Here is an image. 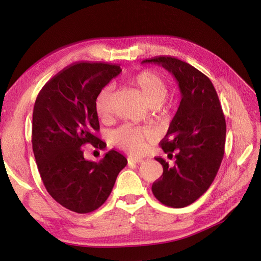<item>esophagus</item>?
Instances as JSON below:
<instances>
[{
    "label": "esophagus",
    "mask_w": 261,
    "mask_h": 261,
    "mask_svg": "<svg viewBox=\"0 0 261 261\" xmlns=\"http://www.w3.org/2000/svg\"><path fill=\"white\" fill-rule=\"evenodd\" d=\"M143 162L142 158H138V156H129L128 158V163H135V164H140Z\"/></svg>",
    "instance_id": "esophagus-1"
}]
</instances>
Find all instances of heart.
Segmentation results:
<instances>
[{"label": "heart", "mask_w": 261, "mask_h": 261, "mask_svg": "<svg viewBox=\"0 0 261 261\" xmlns=\"http://www.w3.org/2000/svg\"><path fill=\"white\" fill-rule=\"evenodd\" d=\"M133 84L146 98L151 106H156L163 101L168 94V86L165 80L159 74L151 71H142L133 77ZM95 108L98 115L101 118H108L113 112V86L107 85L100 93L97 95L95 100ZM152 137V133L149 129L123 126L113 133V142L121 149L140 153L145 150L146 140Z\"/></svg>", "instance_id": "heart-1"}]
</instances>
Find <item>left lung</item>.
Here are the masks:
<instances>
[{
	"mask_svg": "<svg viewBox=\"0 0 261 261\" xmlns=\"http://www.w3.org/2000/svg\"><path fill=\"white\" fill-rule=\"evenodd\" d=\"M176 79L181 101L169 124L161 147L173 156L174 166L156 158L163 175L152 185L156 199L174 208L186 207L203 195L217 175L223 158L226 121L218 95L211 80L187 62L169 56L146 59Z\"/></svg>",
	"mask_w": 261,
	"mask_h": 261,
	"instance_id": "8db88e82",
	"label": "left lung"
}]
</instances>
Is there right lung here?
I'll use <instances>...</instances> for the list:
<instances>
[{
  "instance_id": "right-lung-1",
  "label": "right lung",
  "mask_w": 261,
  "mask_h": 261,
  "mask_svg": "<svg viewBox=\"0 0 261 261\" xmlns=\"http://www.w3.org/2000/svg\"><path fill=\"white\" fill-rule=\"evenodd\" d=\"M121 71L115 65L77 62L51 77L34 103L32 149L43 184L54 200L79 214L100 207L127 164L115 150L98 163L85 160L82 150L86 143L106 147L96 136L99 121L95 100Z\"/></svg>"
}]
</instances>
